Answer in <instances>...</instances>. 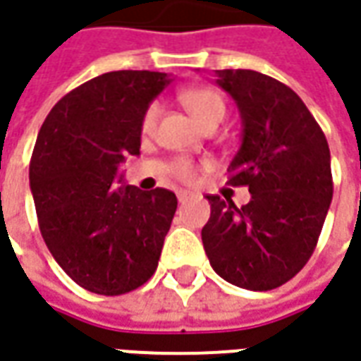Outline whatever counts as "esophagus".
Returning <instances> with one entry per match:
<instances>
[{
    "instance_id": "1",
    "label": "esophagus",
    "mask_w": 361,
    "mask_h": 361,
    "mask_svg": "<svg viewBox=\"0 0 361 361\" xmlns=\"http://www.w3.org/2000/svg\"><path fill=\"white\" fill-rule=\"evenodd\" d=\"M189 197H193L191 191H180V193H178V201H180V203H185Z\"/></svg>"
}]
</instances>
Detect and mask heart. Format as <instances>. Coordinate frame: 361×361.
I'll list each match as a JSON object with an SVG mask.
<instances>
[{"mask_svg": "<svg viewBox=\"0 0 361 361\" xmlns=\"http://www.w3.org/2000/svg\"><path fill=\"white\" fill-rule=\"evenodd\" d=\"M181 103L185 105V109L195 117L201 127H207V125H219L224 117V102L223 97L215 92V90H209V87H195V90H185L181 92L180 95ZM156 117H158V105L156 103H150L146 107L145 115H142V123L140 127L145 133L152 130L156 123ZM172 173L181 181L193 180V164L188 162V160H178L173 162Z\"/></svg>", "mask_w": 361, "mask_h": 361, "instance_id": "1", "label": "heart"}]
</instances>
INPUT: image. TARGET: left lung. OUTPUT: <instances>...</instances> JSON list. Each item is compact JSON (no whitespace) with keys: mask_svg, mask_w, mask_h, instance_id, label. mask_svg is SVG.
<instances>
[{"mask_svg":"<svg viewBox=\"0 0 361 361\" xmlns=\"http://www.w3.org/2000/svg\"><path fill=\"white\" fill-rule=\"evenodd\" d=\"M242 119V145L228 183L246 185L250 201L207 195L211 216L201 231L207 258L236 287L268 291L309 262L332 201L326 137L301 97L254 70H216Z\"/></svg>","mask_w":361,"mask_h":361,"instance_id":"8db88e82","label":"left lung"}]
</instances>
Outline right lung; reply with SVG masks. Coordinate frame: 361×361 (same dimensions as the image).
I'll list each match as a JSON object with an SVG mask.
<instances>
[{"label": "right lung", "instance_id": "add662e5", "mask_svg": "<svg viewBox=\"0 0 361 361\" xmlns=\"http://www.w3.org/2000/svg\"><path fill=\"white\" fill-rule=\"evenodd\" d=\"M168 84L148 70L97 75L66 93L39 130L29 181L40 234L92 293H128L158 268L178 199L164 188H119L117 173L140 154L142 115Z\"/></svg>", "mask_w": 361, "mask_h": 361}]
</instances>
